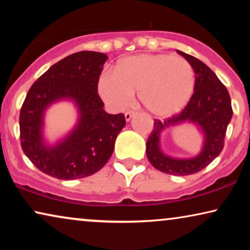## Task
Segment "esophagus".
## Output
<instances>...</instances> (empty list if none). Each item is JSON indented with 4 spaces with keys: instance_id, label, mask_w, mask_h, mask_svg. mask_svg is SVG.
Returning a JSON list of instances; mask_svg holds the SVG:
<instances>
[{
    "instance_id": "esophagus-1",
    "label": "esophagus",
    "mask_w": 250,
    "mask_h": 250,
    "mask_svg": "<svg viewBox=\"0 0 250 250\" xmlns=\"http://www.w3.org/2000/svg\"><path fill=\"white\" fill-rule=\"evenodd\" d=\"M136 115V112L135 111H133V110H129V111H126L125 112V119H126V122H129L131 121V119L134 117V116Z\"/></svg>"
}]
</instances>
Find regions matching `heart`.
Returning a JSON list of instances; mask_svg holds the SVG:
<instances>
[{
	"mask_svg": "<svg viewBox=\"0 0 250 250\" xmlns=\"http://www.w3.org/2000/svg\"><path fill=\"white\" fill-rule=\"evenodd\" d=\"M194 85L193 68L184 58L138 54L119 61L115 73L102 74L98 91L105 104L117 110L126 107L133 93L138 92L146 110L158 117H168L186 107Z\"/></svg>",
	"mask_w": 250,
	"mask_h": 250,
	"instance_id": "obj_1",
	"label": "heart"
}]
</instances>
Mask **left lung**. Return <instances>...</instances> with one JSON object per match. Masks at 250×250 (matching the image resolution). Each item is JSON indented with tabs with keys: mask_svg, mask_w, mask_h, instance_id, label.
<instances>
[{
	"mask_svg": "<svg viewBox=\"0 0 250 250\" xmlns=\"http://www.w3.org/2000/svg\"><path fill=\"white\" fill-rule=\"evenodd\" d=\"M177 53L184 57L193 68L196 75L194 92L180 114L164 122L156 119L151 134L146 141V157L151 165L160 172L186 176L204 169L220 155L233 111L230 94L216 74L197 58L179 50ZM183 122L200 126L204 133L203 149L192 159H174L165 155L160 148L162 131Z\"/></svg>",
	"mask_w": 250,
	"mask_h": 250,
	"instance_id": "1",
	"label": "left lung"
}]
</instances>
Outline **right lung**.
I'll list each match as a JSON object with an SVG mask.
<instances>
[{
    "instance_id": "obj_1",
    "label": "right lung",
    "mask_w": 250,
    "mask_h": 250,
    "mask_svg": "<svg viewBox=\"0 0 250 250\" xmlns=\"http://www.w3.org/2000/svg\"><path fill=\"white\" fill-rule=\"evenodd\" d=\"M108 57L94 51L70 54L51 66L29 88L20 110V143L25 155L47 175L59 180L90 176L112 155L126 124L123 114L104 111L98 83ZM61 100L74 102L79 119L70 133L54 145L43 139V115Z\"/></svg>"
}]
</instances>
